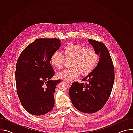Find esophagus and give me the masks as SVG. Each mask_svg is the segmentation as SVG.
Instances as JSON below:
<instances>
[{
  "label": "esophagus",
  "mask_w": 133,
  "mask_h": 133,
  "mask_svg": "<svg viewBox=\"0 0 133 133\" xmlns=\"http://www.w3.org/2000/svg\"><path fill=\"white\" fill-rule=\"evenodd\" d=\"M67 85H68L69 86H70L71 85V83H70V82H67Z\"/></svg>",
  "instance_id": "obj_1"
}]
</instances>
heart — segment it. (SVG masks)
Segmentation results:
<instances>
[{"label": "heart", "mask_w": 133, "mask_h": 133, "mask_svg": "<svg viewBox=\"0 0 133 133\" xmlns=\"http://www.w3.org/2000/svg\"><path fill=\"white\" fill-rule=\"evenodd\" d=\"M63 54L55 51L50 56V63L57 69L63 67L65 59H71L69 69L57 75L59 79L70 82L76 79L81 74L83 76L90 74L97 65L99 56L92 49L75 44H70L64 47Z\"/></svg>", "instance_id": "b5f03b06"}]
</instances>
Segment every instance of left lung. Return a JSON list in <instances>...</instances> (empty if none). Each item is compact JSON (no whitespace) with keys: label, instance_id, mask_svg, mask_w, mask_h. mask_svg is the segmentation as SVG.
<instances>
[{"label":"left lung","instance_id":"obj_1","mask_svg":"<svg viewBox=\"0 0 133 133\" xmlns=\"http://www.w3.org/2000/svg\"><path fill=\"white\" fill-rule=\"evenodd\" d=\"M88 42L100 55L99 62L94 70L82 79L87 83H73L69 94L76 108L83 112L91 114L101 110L109 98L114 82L115 71L105 44L90 39Z\"/></svg>","mask_w":133,"mask_h":133}]
</instances>
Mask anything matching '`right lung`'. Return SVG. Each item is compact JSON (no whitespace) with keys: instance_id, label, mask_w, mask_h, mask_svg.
I'll use <instances>...</instances> for the list:
<instances>
[{"instance_id":"1","label":"right lung","mask_w":133,"mask_h":133,"mask_svg":"<svg viewBox=\"0 0 133 133\" xmlns=\"http://www.w3.org/2000/svg\"><path fill=\"white\" fill-rule=\"evenodd\" d=\"M60 42L57 38L37 39L22 51L17 62L18 96L23 107L32 115H45L54 106L55 88L61 80H50L55 75L50 58L60 47Z\"/></svg>"}]
</instances>
